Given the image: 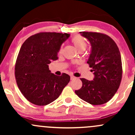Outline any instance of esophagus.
Listing matches in <instances>:
<instances>
[{"instance_id": "obj_1", "label": "esophagus", "mask_w": 135, "mask_h": 135, "mask_svg": "<svg viewBox=\"0 0 135 135\" xmlns=\"http://www.w3.org/2000/svg\"><path fill=\"white\" fill-rule=\"evenodd\" d=\"M76 79V77H75L73 76V75H71V76H70V79L71 80H74V79Z\"/></svg>"}]
</instances>
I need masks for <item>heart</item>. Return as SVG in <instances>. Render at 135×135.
Segmentation results:
<instances>
[{
    "label": "heart",
    "mask_w": 135,
    "mask_h": 135,
    "mask_svg": "<svg viewBox=\"0 0 135 135\" xmlns=\"http://www.w3.org/2000/svg\"><path fill=\"white\" fill-rule=\"evenodd\" d=\"M71 42L74 44V46L79 51H84L88 46L87 42H86V39L83 36H81L80 35H77L71 38ZM61 49H62V46L60 47L59 52H61Z\"/></svg>",
    "instance_id": "1"
}]
</instances>
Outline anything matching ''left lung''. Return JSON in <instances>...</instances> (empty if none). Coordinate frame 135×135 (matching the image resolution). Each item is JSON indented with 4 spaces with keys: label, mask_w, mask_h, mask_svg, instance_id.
<instances>
[{
    "label": "left lung",
    "mask_w": 135,
    "mask_h": 135,
    "mask_svg": "<svg viewBox=\"0 0 135 135\" xmlns=\"http://www.w3.org/2000/svg\"><path fill=\"white\" fill-rule=\"evenodd\" d=\"M79 33L90 42L92 50L87 61L94 78H81L83 86L75 94L91 105L104 104L110 100L120 86L122 75L121 56L116 43L106 34L99 32Z\"/></svg>",
    "instance_id": "1"
}]
</instances>
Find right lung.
<instances>
[{"instance_id": "obj_1", "label": "right lung", "mask_w": 135, "mask_h": 135, "mask_svg": "<svg viewBox=\"0 0 135 135\" xmlns=\"http://www.w3.org/2000/svg\"><path fill=\"white\" fill-rule=\"evenodd\" d=\"M69 33L40 32L32 35L21 46L15 64V79L25 98L34 105L44 106L59 97L70 77L51 73L49 65L58 60L60 46Z\"/></svg>"}]
</instances>
